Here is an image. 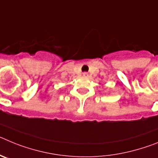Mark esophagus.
Here are the masks:
<instances>
[{"mask_svg": "<svg viewBox=\"0 0 158 158\" xmlns=\"http://www.w3.org/2000/svg\"><path fill=\"white\" fill-rule=\"evenodd\" d=\"M88 76H89V73H86V72L83 73V77H87Z\"/></svg>", "mask_w": 158, "mask_h": 158, "instance_id": "34e87169", "label": "esophagus"}]
</instances>
